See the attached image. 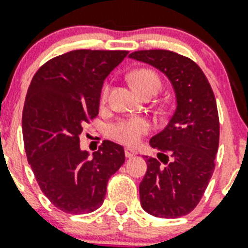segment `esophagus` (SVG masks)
<instances>
[{
  "mask_svg": "<svg viewBox=\"0 0 248 248\" xmlns=\"http://www.w3.org/2000/svg\"><path fill=\"white\" fill-rule=\"evenodd\" d=\"M135 155H138V152L135 149L124 148V156H126V157H132V156H135Z\"/></svg>",
  "mask_w": 248,
  "mask_h": 248,
  "instance_id": "1",
  "label": "esophagus"
}]
</instances>
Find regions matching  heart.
Returning a JSON list of instances; mask_svg holds the SVG:
<instances>
[{
	"label": "heart",
	"instance_id": "obj_1",
	"mask_svg": "<svg viewBox=\"0 0 248 248\" xmlns=\"http://www.w3.org/2000/svg\"><path fill=\"white\" fill-rule=\"evenodd\" d=\"M130 82L138 93H143L147 90L158 91L161 87L160 78L152 70H138L130 75ZM108 90H104L103 100L107 99ZM149 131V124L144 118H127L113 124L108 128V135L126 145H137L143 135Z\"/></svg>",
	"mask_w": 248,
	"mask_h": 248
}]
</instances>
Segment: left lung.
Masks as SVG:
<instances>
[{"label": "left lung", "instance_id": "1", "mask_svg": "<svg viewBox=\"0 0 248 248\" xmlns=\"http://www.w3.org/2000/svg\"><path fill=\"white\" fill-rule=\"evenodd\" d=\"M128 57L160 70L175 93L173 116L149 140L160 154L158 160H145L147 171L139 185L141 207L155 217H182L198 205L215 170L220 139L215 94L199 66L178 53L152 49Z\"/></svg>", "mask_w": 248, "mask_h": 248}]
</instances>
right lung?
Wrapping results in <instances>:
<instances>
[{"mask_svg":"<svg viewBox=\"0 0 248 248\" xmlns=\"http://www.w3.org/2000/svg\"><path fill=\"white\" fill-rule=\"evenodd\" d=\"M127 53H65L41 66L28 87L22 117L28 164L44 195L66 213L96 211L108 181L124 162L122 145L105 140L90 157L79 137L83 124L99 114L104 80Z\"/></svg>","mask_w":248,"mask_h":248,"instance_id":"obj_1","label":"right lung"}]
</instances>
